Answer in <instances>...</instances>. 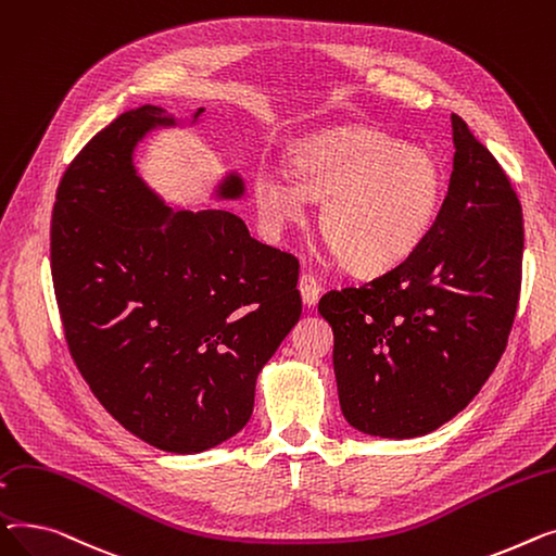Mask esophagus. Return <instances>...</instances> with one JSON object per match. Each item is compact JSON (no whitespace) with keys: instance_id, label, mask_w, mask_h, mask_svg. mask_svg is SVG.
Masks as SVG:
<instances>
[{"instance_id":"1","label":"esophagus","mask_w":556,"mask_h":556,"mask_svg":"<svg viewBox=\"0 0 556 556\" xmlns=\"http://www.w3.org/2000/svg\"><path fill=\"white\" fill-rule=\"evenodd\" d=\"M299 289H301V296L305 305H316L318 296H320V282L314 274H303L299 280Z\"/></svg>"}]
</instances>
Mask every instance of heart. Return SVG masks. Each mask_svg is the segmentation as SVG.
Listing matches in <instances>:
<instances>
[{
  "label": "heart",
  "mask_w": 556,
  "mask_h": 556,
  "mask_svg": "<svg viewBox=\"0 0 556 556\" xmlns=\"http://www.w3.org/2000/svg\"><path fill=\"white\" fill-rule=\"evenodd\" d=\"M251 190L271 231L303 219L307 194L323 200V238L345 267L372 274L400 265L431 233L444 177L427 150L354 125L299 141L291 168L257 166Z\"/></svg>",
  "instance_id": "heart-1"
}]
</instances>
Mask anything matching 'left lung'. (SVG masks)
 Segmentation results:
<instances>
[{"mask_svg":"<svg viewBox=\"0 0 556 556\" xmlns=\"http://www.w3.org/2000/svg\"><path fill=\"white\" fill-rule=\"evenodd\" d=\"M453 173L431 233L397 267L318 301L334 332L339 402L354 429L417 438L458 415L507 348L523 274V211L467 123L451 114Z\"/></svg>","mask_w":556,"mask_h":556,"instance_id":"8db88e82","label":"left lung"}]
</instances>
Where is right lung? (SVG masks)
Wrapping results in <instances>:
<instances>
[{"label": "right lung", "mask_w": 556, "mask_h": 556, "mask_svg": "<svg viewBox=\"0 0 556 556\" xmlns=\"http://www.w3.org/2000/svg\"><path fill=\"white\" fill-rule=\"evenodd\" d=\"M159 125L175 118L129 110L64 170L51 276L64 339L96 400L139 440L200 453L249 421L257 372L301 318L299 260L253 240L233 213L163 204L132 163ZM242 192L231 175L217 194Z\"/></svg>", "instance_id": "1"}]
</instances>
